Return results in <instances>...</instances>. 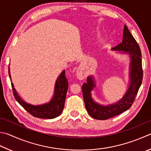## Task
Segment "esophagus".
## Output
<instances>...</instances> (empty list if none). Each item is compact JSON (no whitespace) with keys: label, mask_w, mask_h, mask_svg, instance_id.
Returning <instances> with one entry per match:
<instances>
[{"label":"esophagus","mask_w":151,"mask_h":151,"mask_svg":"<svg viewBox=\"0 0 151 151\" xmlns=\"http://www.w3.org/2000/svg\"><path fill=\"white\" fill-rule=\"evenodd\" d=\"M76 75H77V77L80 80H83V79L85 77V75L84 73V71L83 69V67H79L77 70V73H76Z\"/></svg>","instance_id":"obj_1"}]
</instances>
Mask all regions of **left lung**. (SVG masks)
Returning a JSON list of instances; mask_svg holds the SVG:
<instances>
[{
  "instance_id": "1",
  "label": "left lung",
  "mask_w": 151,
  "mask_h": 151,
  "mask_svg": "<svg viewBox=\"0 0 151 151\" xmlns=\"http://www.w3.org/2000/svg\"><path fill=\"white\" fill-rule=\"evenodd\" d=\"M112 50L122 51V53L129 55L130 84L122 99L115 104L102 106L95 102L92 98L91 91L96 85L92 76H90L87 78V83H84L82 86L85 106L90 116L99 120L109 119L130 108L135 99L142 81L143 72L141 49L126 25L124 26L123 29L122 42L112 48Z\"/></svg>"
}]
</instances>
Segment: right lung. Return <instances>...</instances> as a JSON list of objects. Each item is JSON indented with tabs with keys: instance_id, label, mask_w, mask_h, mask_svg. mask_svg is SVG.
<instances>
[{
	"instance_id": "obj_1",
	"label": "right lung",
	"mask_w": 151,
	"mask_h": 151,
	"mask_svg": "<svg viewBox=\"0 0 151 151\" xmlns=\"http://www.w3.org/2000/svg\"><path fill=\"white\" fill-rule=\"evenodd\" d=\"M9 74L11 81L10 68H9ZM11 84L16 100L33 116L43 119H53L58 117L63 110L68 86L67 78L65 76V70L63 71L57 79L55 85L54 95L51 100L42 105L34 106L25 102L16 91L13 83H12Z\"/></svg>"
}]
</instances>
